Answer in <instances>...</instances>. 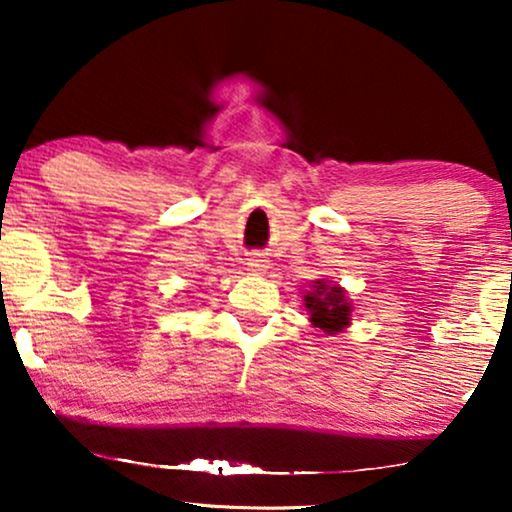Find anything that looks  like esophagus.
<instances>
[{"label": "esophagus", "mask_w": 512, "mask_h": 512, "mask_svg": "<svg viewBox=\"0 0 512 512\" xmlns=\"http://www.w3.org/2000/svg\"><path fill=\"white\" fill-rule=\"evenodd\" d=\"M247 268L254 270V272H265L270 268L268 258H265L263 254H249L247 256Z\"/></svg>", "instance_id": "esophagus-1"}]
</instances>
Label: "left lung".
Here are the masks:
<instances>
[{
	"label": "left lung",
	"instance_id": "obj_1",
	"mask_svg": "<svg viewBox=\"0 0 512 512\" xmlns=\"http://www.w3.org/2000/svg\"><path fill=\"white\" fill-rule=\"evenodd\" d=\"M305 307L310 321L321 333L333 335L345 331L352 321V303L345 296V289L338 284H328L326 279L312 282V289L305 293Z\"/></svg>",
	"mask_w": 512,
	"mask_h": 512
}]
</instances>
